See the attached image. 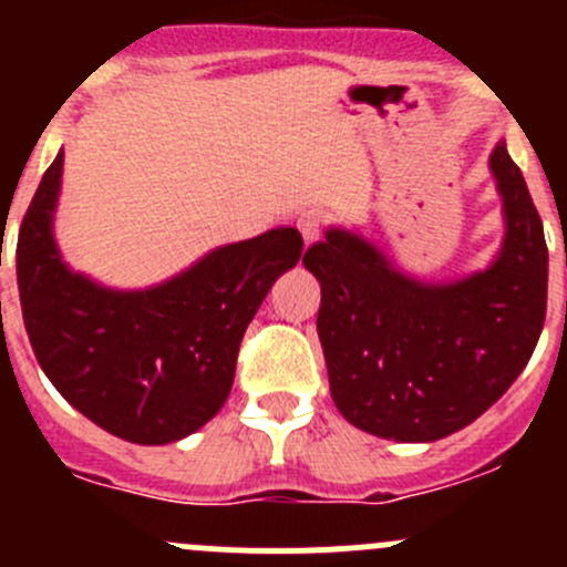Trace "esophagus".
Returning a JSON list of instances; mask_svg holds the SVG:
<instances>
[{
    "mask_svg": "<svg viewBox=\"0 0 567 567\" xmlns=\"http://www.w3.org/2000/svg\"><path fill=\"white\" fill-rule=\"evenodd\" d=\"M299 230H301V238H305V247H310V244L318 241L320 216L316 214V210H307V214L299 216Z\"/></svg>",
    "mask_w": 567,
    "mask_h": 567,
    "instance_id": "1",
    "label": "esophagus"
}]
</instances>
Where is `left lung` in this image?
<instances>
[{
	"instance_id": "obj_1",
	"label": "left lung",
	"mask_w": 567,
	"mask_h": 567,
	"mask_svg": "<svg viewBox=\"0 0 567 567\" xmlns=\"http://www.w3.org/2000/svg\"><path fill=\"white\" fill-rule=\"evenodd\" d=\"M505 236L494 260L447 282L394 266L359 230L326 227L305 251L320 282L318 337L334 405L392 442H436L511 390L546 320L548 249L505 140L488 156Z\"/></svg>"
}]
</instances>
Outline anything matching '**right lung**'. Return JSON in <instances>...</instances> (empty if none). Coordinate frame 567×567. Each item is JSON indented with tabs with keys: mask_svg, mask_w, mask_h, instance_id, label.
<instances>
[{
	"mask_svg": "<svg viewBox=\"0 0 567 567\" xmlns=\"http://www.w3.org/2000/svg\"><path fill=\"white\" fill-rule=\"evenodd\" d=\"M62 151L19 230L21 312L38 364L87 420L134 444L192 436L225 405L238 346L301 257L296 227L210 249L164 282L117 290L73 271L54 238Z\"/></svg>",
	"mask_w": 567,
	"mask_h": 567,
	"instance_id": "right-lung-1",
	"label": "right lung"
}]
</instances>
